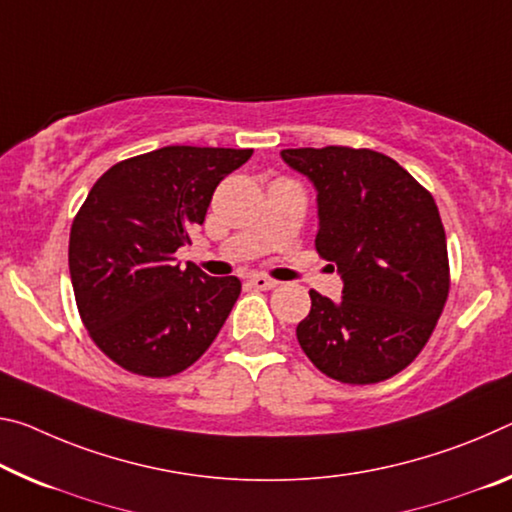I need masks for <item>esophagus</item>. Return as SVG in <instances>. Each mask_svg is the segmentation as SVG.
<instances>
[{
    "label": "esophagus",
    "instance_id": "esophagus-1",
    "mask_svg": "<svg viewBox=\"0 0 512 512\" xmlns=\"http://www.w3.org/2000/svg\"><path fill=\"white\" fill-rule=\"evenodd\" d=\"M248 285L253 287V289L266 291V289H273V287H278V282L271 280V278H264V275H250V278H248Z\"/></svg>",
    "mask_w": 512,
    "mask_h": 512
}]
</instances>
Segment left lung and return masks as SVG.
<instances>
[{"mask_svg": "<svg viewBox=\"0 0 512 512\" xmlns=\"http://www.w3.org/2000/svg\"><path fill=\"white\" fill-rule=\"evenodd\" d=\"M316 189V250L337 264L342 300L310 291L296 337L326 376L392 378L417 358L449 296V257L431 193L394 159L344 145L282 150Z\"/></svg>", "mask_w": 512, "mask_h": 512, "instance_id": "obj_1", "label": "left lung"}]
</instances>
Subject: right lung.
Returning <instances> with one entry per match:
<instances>
[{
  "mask_svg": "<svg viewBox=\"0 0 512 512\" xmlns=\"http://www.w3.org/2000/svg\"><path fill=\"white\" fill-rule=\"evenodd\" d=\"M253 150L168 145L111 166L72 221L68 264L81 321L104 355L148 378L191 367L241 294L234 275L180 269L225 175Z\"/></svg>",
  "mask_w": 512,
  "mask_h": 512,
  "instance_id": "right-lung-1",
  "label": "right lung"
}]
</instances>
